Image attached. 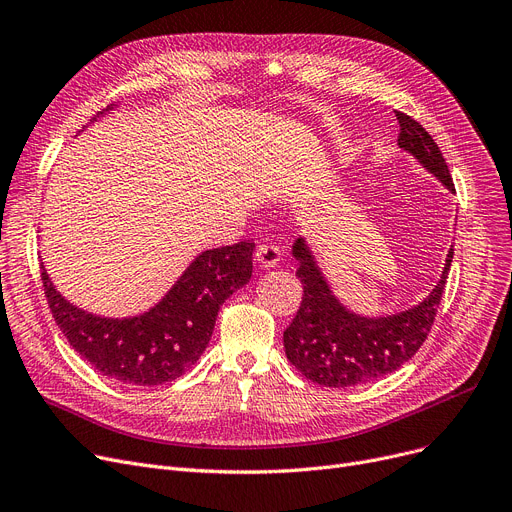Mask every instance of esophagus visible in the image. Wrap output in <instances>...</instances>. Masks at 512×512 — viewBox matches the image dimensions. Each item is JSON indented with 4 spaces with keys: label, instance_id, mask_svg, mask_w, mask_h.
<instances>
[{
    "label": "esophagus",
    "instance_id": "obj_1",
    "mask_svg": "<svg viewBox=\"0 0 512 512\" xmlns=\"http://www.w3.org/2000/svg\"><path fill=\"white\" fill-rule=\"evenodd\" d=\"M280 257H282V251L276 245H272V242H263V245H259L255 251V261L261 267H276Z\"/></svg>",
    "mask_w": 512,
    "mask_h": 512
}]
</instances>
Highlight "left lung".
Instances as JSON below:
<instances>
[{
    "instance_id": "left-lung-1",
    "label": "left lung",
    "mask_w": 512,
    "mask_h": 512,
    "mask_svg": "<svg viewBox=\"0 0 512 512\" xmlns=\"http://www.w3.org/2000/svg\"><path fill=\"white\" fill-rule=\"evenodd\" d=\"M394 114L400 124L398 145L415 155L448 191H454L446 159L432 134L411 116ZM452 253L454 249L448 251L438 286L423 303L398 315L361 317L334 297L305 240L297 238L292 255L299 261L297 276L303 284V301L284 330L288 361L307 380L328 388H351L396 371L419 351L434 326Z\"/></svg>"
}]
</instances>
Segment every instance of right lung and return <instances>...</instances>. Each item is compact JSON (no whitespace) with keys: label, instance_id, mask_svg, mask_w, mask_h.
<instances>
[{"label":"right lung","instance_id":"right-lung-1","mask_svg":"<svg viewBox=\"0 0 512 512\" xmlns=\"http://www.w3.org/2000/svg\"><path fill=\"white\" fill-rule=\"evenodd\" d=\"M253 249L255 242L242 240L201 253L153 309L128 319L70 305L45 267L41 280L53 319L80 357L120 384L157 386L180 378L203 355L220 307L251 280Z\"/></svg>","mask_w":512,"mask_h":512}]
</instances>
